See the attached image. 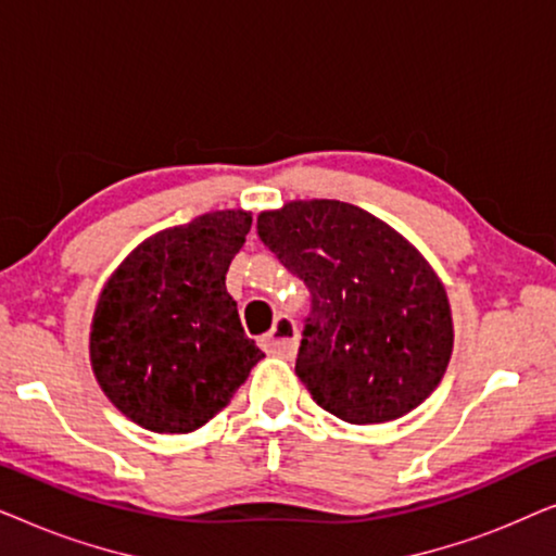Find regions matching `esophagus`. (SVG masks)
<instances>
[{"mask_svg":"<svg viewBox=\"0 0 556 556\" xmlns=\"http://www.w3.org/2000/svg\"><path fill=\"white\" fill-rule=\"evenodd\" d=\"M263 346L268 349L270 354L291 359L295 349H299V326H295L293 318L280 314L276 318V324H273V329L263 337Z\"/></svg>","mask_w":556,"mask_h":556,"instance_id":"esophagus-1","label":"esophagus"}]
</instances>
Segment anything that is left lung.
<instances>
[{
	"label": "left lung",
	"instance_id": "obj_1",
	"mask_svg": "<svg viewBox=\"0 0 556 556\" xmlns=\"http://www.w3.org/2000/svg\"><path fill=\"white\" fill-rule=\"evenodd\" d=\"M257 235L311 293L295 375L318 407L375 425L430 397L451 362L453 318L417 248L367 210L337 200L261 212Z\"/></svg>",
	"mask_w": 556,
	"mask_h": 556
}]
</instances>
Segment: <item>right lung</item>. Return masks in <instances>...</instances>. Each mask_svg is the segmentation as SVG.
I'll return each instance as SVG.
<instances>
[{"instance_id": "add662e5", "label": "right lung", "mask_w": 556, "mask_h": 556, "mask_svg": "<svg viewBox=\"0 0 556 556\" xmlns=\"http://www.w3.org/2000/svg\"><path fill=\"white\" fill-rule=\"evenodd\" d=\"M253 217L219 210L143 240L98 299L90 364L113 405L151 432H192L263 359L225 288Z\"/></svg>"}]
</instances>
